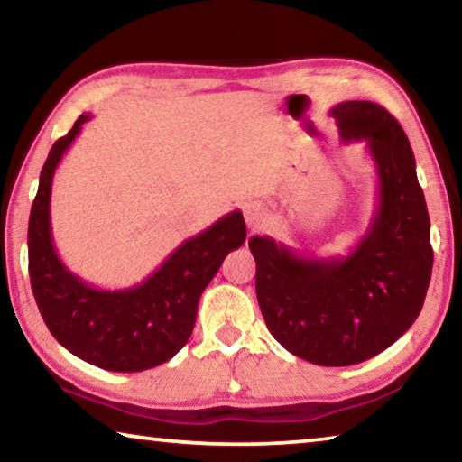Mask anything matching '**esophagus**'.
<instances>
[{"mask_svg":"<svg viewBox=\"0 0 462 462\" xmlns=\"http://www.w3.org/2000/svg\"><path fill=\"white\" fill-rule=\"evenodd\" d=\"M245 220L250 230H261L267 226L269 217H267V212H264V208L259 206V203H248L245 208Z\"/></svg>","mask_w":462,"mask_h":462,"instance_id":"esophagus-1","label":"esophagus"}]
</instances>
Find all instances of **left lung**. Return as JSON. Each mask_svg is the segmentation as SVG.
Wrapping results in <instances>:
<instances>
[{"label":"left lung","mask_w":462,"mask_h":462,"mask_svg":"<svg viewBox=\"0 0 462 462\" xmlns=\"http://www.w3.org/2000/svg\"><path fill=\"white\" fill-rule=\"evenodd\" d=\"M344 143L365 140L377 206L346 256H303L253 236L256 300L281 346L319 366H348L389 348L416 322L432 277L430 217L410 140L373 101L330 109Z\"/></svg>","instance_id":"8db88e82"}]
</instances>
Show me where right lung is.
I'll return each mask as SVG.
<instances>
[{
    "mask_svg": "<svg viewBox=\"0 0 462 462\" xmlns=\"http://www.w3.org/2000/svg\"><path fill=\"white\" fill-rule=\"evenodd\" d=\"M91 114L52 144L41 171L28 222V269L38 310L51 334L69 353L99 369L138 373L167 363L181 350L195 326L198 303L226 254L246 240L240 209L226 214L181 246L143 283L97 289L67 269L52 245L51 193L62 154Z\"/></svg>",
    "mask_w": 462,
    "mask_h": 462,
    "instance_id": "add662e5",
    "label": "right lung"
}]
</instances>
